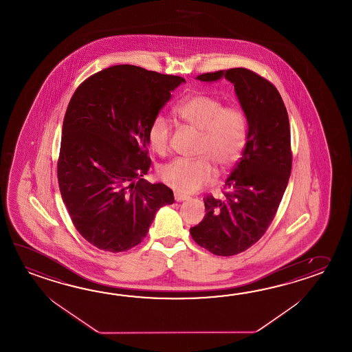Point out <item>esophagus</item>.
<instances>
[{
  "label": "esophagus",
  "mask_w": 352,
  "mask_h": 352,
  "mask_svg": "<svg viewBox=\"0 0 352 352\" xmlns=\"http://www.w3.org/2000/svg\"><path fill=\"white\" fill-rule=\"evenodd\" d=\"M174 199L177 201H188V199H189V197L184 195V194L174 193Z\"/></svg>",
  "instance_id": "34e87169"
}]
</instances>
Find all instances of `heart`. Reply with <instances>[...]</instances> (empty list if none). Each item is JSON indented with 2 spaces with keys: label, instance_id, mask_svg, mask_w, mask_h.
I'll use <instances>...</instances> for the list:
<instances>
[{
  "label": "heart",
  "instance_id": "obj_1",
  "mask_svg": "<svg viewBox=\"0 0 352 352\" xmlns=\"http://www.w3.org/2000/svg\"><path fill=\"white\" fill-rule=\"evenodd\" d=\"M180 119L201 131L197 153L199 158L174 159L160 168V178L179 193H193L214 178V168L230 169L242 158L247 144V118L238 105H224L210 94L188 96L175 108ZM172 122L157 115L148 129V143L153 151L164 155L170 148Z\"/></svg>",
  "mask_w": 352,
  "mask_h": 352
}]
</instances>
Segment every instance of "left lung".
<instances>
[{
  "label": "left lung",
  "mask_w": 352,
  "mask_h": 352,
  "mask_svg": "<svg viewBox=\"0 0 352 352\" xmlns=\"http://www.w3.org/2000/svg\"><path fill=\"white\" fill-rule=\"evenodd\" d=\"M222 78L234 85L247 118V144L226 180L223 198H204L207 213L190 236L215 256L228 257L248 250L272 223L287 188L292 151L287 109L272 82L244 67L197 76Z\"/></svg>",
  "instance_id": "obj_1"
}]
</instances>
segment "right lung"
I'll use <instances>...</instances> for the list:
<instances>
[{
    "label": "right lung",
    "instance_id": "add662e5",
    "mask_svg": "<svg viewBox=\"0 0 352 352\" xmlns=\"http://www.w3.org/2000/svg\"><path fill=\"white\" fill-rule=\"evenodd\" d=\"M186 80L116 65L80 84L65 113L58 160L60 193L80 234L102 251L140 243L170 188L142 178L149 168L148 129Z\"/></svg>",
    "mask_w": 352,
    "mask_h": 352
}]
</instances>
